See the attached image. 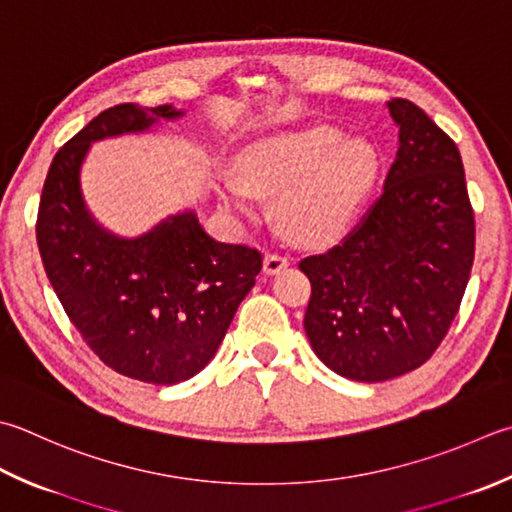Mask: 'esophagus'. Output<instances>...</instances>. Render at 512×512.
<instances>
[{
	"instance_id": "1",
	"label": "esophagus",
	"mask_w": 512,
	"mask_h": 512,
	"mask_svg": "<svg viewBox=\"0 0 512 512\" xmlns=\"http://www.w3.org/2000/svg\"><path fill=\"white\" fill-rule=\"evenodd\" d=\"M290 264V259L286 255H277V253H268L264 257V270L266 275H277L279 270H284Z\"/></svg>"
}]
</instances>
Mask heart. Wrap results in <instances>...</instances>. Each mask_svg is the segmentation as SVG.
Returning <instances> with one entry per match:
<instances>
[{
  "label": "heart",
  "instance_id": "obj_1",
  "mask_svg": "<svg viewBox=\"0 0 512 512\" xmlns=\"http://www.w3.org/2000/svg\"><path fill=\"white\" fill-rule=\"evenodd\" d=\"M382 155L366 137L315 124L268 135L246 146L235 173L219 177L217 193L237 217L257 213V195L277 197L279 224L299 242H326L359 215L377 186Z\"/></svg>",
  "mask_w": 512,
  "mask_h": 512
}]
</instances>
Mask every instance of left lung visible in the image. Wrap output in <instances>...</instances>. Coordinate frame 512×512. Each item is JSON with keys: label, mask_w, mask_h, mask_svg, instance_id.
<instances>
[{"label": "left lung", "mask_w": 512, "mask_h": 512, "mask_svg": "<svg viewBox=\"0 0 512 512\" xmlns=\"http://www.w3.org/2000/svg\"><path fill=\"white\" fill-rule=\"evenodd\" d=\"M399 148L384 193L342 244L302 259L315 355L355 382L422 366L453 322L473 268L475 217L462 155L408 99L388 102Z\"/></svg>", "instance_id": "1"}]
</instances>
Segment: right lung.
Wrapping results in <instances>:
<instances>
[{
    "instance_id": "obj_1",
    "label": "right lung",
    "mask_w": 512,
    "mask_h": 512,
    "mask_svg": "<svg viewBox=\"0 0 512 512\" xmlns=\"http://www.w3.org/2000/svg\"><path fill=\"white\" fill-rule=\"evenodd\" d=\"M182 117L173 104L99 113L57 150L37 217L39 255L70 322L106 366L157 386L186 382L215 357L262 255L217 242L195 208L137 237L115 235L88 210L82 166L95 142Z\"/></svg>"
}]
</instances>
